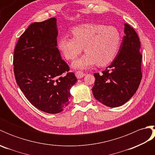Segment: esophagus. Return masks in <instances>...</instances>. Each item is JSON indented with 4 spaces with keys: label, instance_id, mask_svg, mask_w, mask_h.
I'll return each mask as SVG.
<instances>
[{
    "label": "esophagus",
    "instance_id": "obj_1",
    "mask_svg": "<svg viewBox=\"0 0 155 155\" xmlns=\"http://www.w3.org/2000/svg\"><path fill=\"white\" fill-rule=\"evenodd\" d=\"M75 74H76V77H77V78H81L84 77L85 76V74L82 71H77L75 72Z\"/></svg>",
    "mask_w": 155,
    "mask_h": 155
}]
</instances>
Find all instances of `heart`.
Instances as JSON below:
<instances>
[{
	"mask_svg": "<svg viewBox=\"0 0 155 155\" xmlns=\"http://www.w3.org/2000/svg\"><path fill=\"white\" fill-rule=\"evenodd\" d=\"M71 32L73 37H61L57 47L67 60L77 57L84 47L86 53L72 62L74 68H87L96 63L106 65L113 60L119 50L121 35L114 26L87 23L74 27Z\"/></svg>",
	"mask_w": 155,
	"mask_h": 155,
	"instance_id": "obj_1",
	"label": "heart"
}]
</instances>
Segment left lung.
Wrapping results in <instances>:
<instances>
[{
	"label": "left lung",
	"mask_w": 155,
	"mask_h": 155,
	"mask_svg": "<svg viewBox=\"0 0 155 155\" xmlns=\"http://www.w3.org/2000/svg\"><path fill=\"white\" fill-rule=\"evenodd\" d=\"M124 36L116 57L103 74L94 73V98L109 107H117L130 100L139 87L141 72L140 42L135 31L124 24Z\"/></svg>",
	"instance_id": "left-lung-1"
}]
</instances>
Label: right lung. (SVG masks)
<instances>
[{
  "mask_svg": "<svg viewBox=\"0 0 155 155\" xmlns=\"http://www.w3.org/2000/svg\"><path fill=\"white\" fill-rule=\"evenodd\" d=\"M57 18L29 26L14 52L16 83L28 101L45 113H61L70 103L71 87L77 79L62 60L57 47Z\"/></svg>",
  "mask_w": 155,
  "mask_h": 155,
  "instance_id": "right-lung-1",
  "label": "right lung"
}]
</instances>
